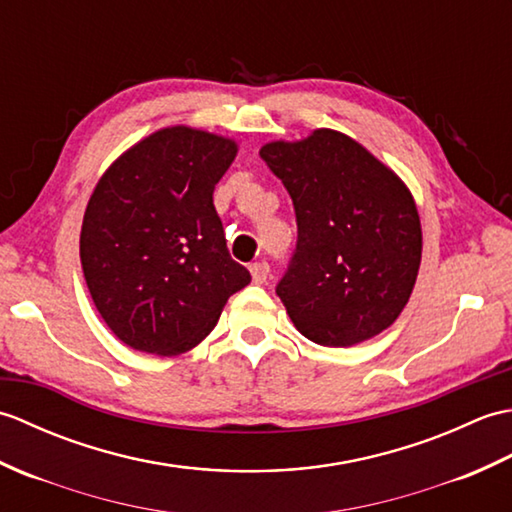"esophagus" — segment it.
Returning a JSON list of instances; mask_svg holds the SVG:
<instances>
[{"mask_svg":"<svg viewBox=\"0 0 512 512\" xmlns=\"http://www.w3.org/2000/svg\"><path fill=\"white\" fill-rule=\"evenodd\" d=\"M250 275H253L255 284H264L270 275V266L266 262H255L253 266H250Z\"/></svg>","mask_w":512,"mask_h":512,"instance_id":"obj_1","label":"esophagus"}]
</instances>
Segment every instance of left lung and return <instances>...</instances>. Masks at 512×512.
Masks as SVG:
<instances>
[{
	"label": "left lung",
	"mask_w": 512,
	"mask_h": 512,
	"mask_svg": "<svg viewBox=\"0 0 512 512\" xmlns=\"http://www.w3.org/2000/svg\"><path fill=\"white\" fill-rule=\"evenodd\" d=\"M259 156L284 182L297 246L277 295L306 339L350 347L389 328L416 284L422 231L411 193L365 147L332 129Z\"/></svg>",
	"instance_id": "8db88e82"
}]
</instances>
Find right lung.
I'll use <instances>...</instances> for the list:
<instances>
[{"instance_id": "1", "label": "right lung", "mask_w": 512, "mask_h": 512, "mask_svg": "<svg viewBox=\"0 0 512 512\" xmlns=\"http://www.w3.org/2000/svg\"><path fill=\"white\" fill-rule=\"evenodd\" d=\"M235 154L233 140L171 127L129 149L96 184L81 228L83 275L103 321L134 350H191L250 284L213 204Z\"/></svg>"}]
</instances>
